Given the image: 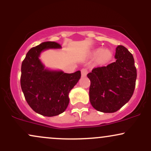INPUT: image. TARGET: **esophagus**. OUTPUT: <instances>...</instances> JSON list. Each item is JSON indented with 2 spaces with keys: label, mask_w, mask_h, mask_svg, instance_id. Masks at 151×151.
<instances>
[{
  "label": "esophagus",
  "mask_w": 151,
  "mask_h": 151,
  "mask_svg": "<svg viewBox=\"0 0 151 151\" xmlns=\"http://www.w3.org/2000/svg\"><path fill=\"white\" fill-rule=\"evenodd\" d=\"M81 77H85V76H86V74H87V73H88L87 69H86V68L82 69V70H81Z\"/></svg>",
  "instance_id": "obj_1"
}]
</instances>
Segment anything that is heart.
Here are the masks:
<instances>
[{
  "instance_id": "obj_1",
  "label": "heart",
  "mask_w": 151,
  "mask_h": 151,
  "mask_svg": "<svg viewBox=\"0 0 151 151\" xmlns=\"http://www.w3.org/2000/svg\"><path fill=\"white\" fill-rule=\"evenodd\" d=\"M94 53L96 55H99V59L100 61L101 62H106L111 58L113 52L109 48H104V49L99 48L95 51Z\"/></svg>"
}]
</instances>
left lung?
Wrapping results in <instances>:
<instances>
[{
  "instance_id": "1",
  "label": "left lung",
  "mask_w": 151,
  "mask_h": 151,
  "mask_svg": "<svg viewBox=\"0 0 151 151\" xmlns=\"http://www.w3.org/2000/svg\"><path fill=\"white\" fill-rule=\"evenodd\" d=\"M116 62L106 67L94 68L87 74L91 81L90 103L96 110L114 113L129 101L137 77L134 59L125 47L116 49Z\"/></svg>"
}]
</instances>
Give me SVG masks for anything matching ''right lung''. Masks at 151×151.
<instances>
[{
  "label": "right lung",
  "mask_w": 151,
  "mask_h": 151,
  "mask_svg": "<svg viewBox=\"0 0 151 151\" xmlns=\"http://www.w3.org/2000/svg\"><path fill=\"white\" fill-rule=\"evenodd\" d=\"M55 42H44L29 50L21 66L20 85L31 109L45 116L63 113L70 102L69 93L81 77V72L72 74L45 67L40 59L50 49H61Z\"/></svg>",
  "instance_id": "add662e5"
}]
</instances>
